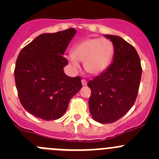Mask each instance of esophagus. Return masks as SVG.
Here are the masks:
<instances>
[{"instance_id":"34e87169","label":"esophagus","mask_w":159,"mask_h":159,"mask_svg":"<svg viewBox=\"0 0 159 159\" xmlns=\"http://www.w3.org/2000/svg\"><path fill=\"white\" fill-rule=\"evenodd\" d=\"M87 83H88L87 80H85V79H82V80H81V84H82L83 86L87 85Z\"/></svg>"}]
</instances>
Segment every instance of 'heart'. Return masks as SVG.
<instances>
[{
	"label": "heart",
	"instance_id": "obj_1",
	"mask_svg": "<svg viewBox=\"0 0 159 159\" xmlns=\"http://www.w3.org/2000/svg\"><path fill=\"white\" fill-rule=\"evenodd\" d=\"M115 48L111 41L105 38H88L77 43L71 49L69 63L75 69L79 68L78 61L84 62V68L90 75L102 73L113 58Z\"/></svg>",
	"mask_w": 159,
	"mask_h": 159
}]
</instances>
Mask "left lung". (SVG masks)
Segmentation results:
<instances>
[{
    "mask_svg": "<svg viewBox=\"0 0 159 159\" xmlns=\"http://www.w3.org/2000/svg\"><path fill=\"white\" fill-rule=\"evenodd\" d=\"M115 48L113 62L100 75L89 81L91 95L89 110L94 121L115 122L133 106L142 77L137 51L131 44L115 35L105 34Z\"/></svg>",
    "mask_w": 159,
    "mask_h": 159,
    "instance_id": "left-lung-1",
    "label": "left lung"
}]
</instances>
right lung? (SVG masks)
<instances>
[{"mask_svg":"<svg viewBox=\"0 0 159 159\" xmlns=\"http://www.w3.org/2000/svg\"><path fill=\"white\" fill-rule=\"evenodd\" d=\"M76 33L75 28L37 37L19 53L14 69L20 104L45 121L60 118L70 98L82 88L80 77L68 76L64 54Z\"/></svg>","mask_w":159,"mask_h":159,"instance_id":"right-lung-1","label":"right lung"}]
</instances>
